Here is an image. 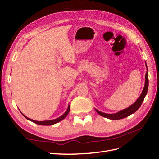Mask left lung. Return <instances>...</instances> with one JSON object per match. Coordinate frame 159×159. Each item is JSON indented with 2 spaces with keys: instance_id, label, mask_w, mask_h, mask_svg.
Segmentation results:
<instances>
[{
  "instance_id": "1",
  "label": "left lung",
  "mask_w": 159,
  "mask_h": 159,
  "mask_svg": "<svg viewBox=\"0 0 159 159\" xmlns=\"http://www.w3.org/2000/svg\"><path fill=\"white\" fill-rule=\"evenodd\" d=\"M146 66L147 72L146 73V75H145V85L141 95L139 96V98H138L135 102H134V103L131 104L130 107H128V108H126V109L121 110L119 111V112L116 113L109 114V113H102L101 112V111L95 109L96 112L99 115H100L101 116L108 118V119L109 120H117L123 119V118L126 117L128 116H130L131 114L135 113L136 111L139 109L141 104H142V102H143V100L146 96L148 89V84H149V81H148V67H147L146 63Z\"/></svg>"
}]
</instances>
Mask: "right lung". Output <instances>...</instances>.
<instances>
[{
	"label": "right lung",
	"instance_id": "right-lung-1",
	"mask_svg": "<svg viewBox=\"0 0 159 159\" xmlns=\"http://www.w3.org/2000/svg\"><path fill=\"white\" fill-rule=\"evenodd\" d=\"M70 104H68V107H67V109L66 110V111L65 113H64L61 116L59 117L58 118H56V119L55 120H45V121H36V120H31L30 119V118L27 117L26 116H25V115H24L23 113H22L24 117H25L26 119H27L29 121H33V122H34L37 124H39V125H42V126H50V125H53V124H55L59 122L60 121L63 120L64 118H65L67 116V114L69 113L70 112Z\"/></svg>",
	"mask_w": 159,
	"mask_h": 159
}]
</instances>
